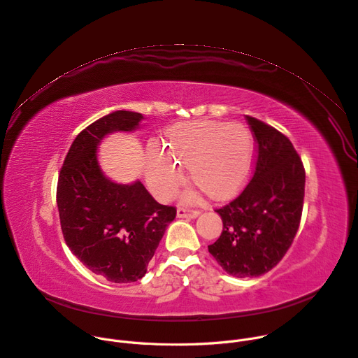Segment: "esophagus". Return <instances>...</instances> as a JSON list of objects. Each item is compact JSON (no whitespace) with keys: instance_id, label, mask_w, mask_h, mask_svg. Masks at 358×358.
Returning <instances> with one entry per match:
<instances>
[{"instance_id":"obj_1","label":"esophagus","mask_w":358,"mask_h":358,"mask_svg":"<svg viewBox=\"0 0 358 358\" xmlns=\"http://www.w3.org/2000/svg\"><path fill=\"white\" fill-rule=\"evenodd\" d=\"M200 211L194 210V208H187V207H180L177 211V217L180 218H196L199 217Z\"/></svg>"}]
</instances>
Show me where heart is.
<instances>
[{
	"instance_id": "obj_1",
	"label": "heart",
	"mask_w": 358,
	"mask_h": 358,
	"mask_svg": "<svg viewBox=\"0 0 358 358\" xmlns=\"http://www.w3.org/2000/svg\"><path fill=\"white\" fill-rule=\"evenodd\" d=\"M252 158V137L241 124L199 120L174 125L166 147L151 141L144 155L145 180L162 200L174 199L184 184L181 167L207 194L222 197L244 180Z\"/></svg>"
}]
</instances>
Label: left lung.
<instances>
[{"instance_id":"1","label":"left lung","mask_w":358,"mask_h":358,"mask_svg":"<svg viewBox=\"0 0 358 358\" xmlns=\"http://www.w3.org/2000/svg\"><path fill=\"white\" fill-rule=\"evenodd\" d=\"M255 141L254 173L244 189L215 208L222 220L210 254L229 274L258 277L275 267L301 221L306 170L291 141L274 127L245 115Z\"/></svg>"}]
</instances>
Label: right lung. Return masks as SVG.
Here are the masks:
<instances>
[{"label": "right lung", "instance_id": "right-lung-1", "mask_svg": "<svg viewBox=\"0 0 358 358\" xmlns=\"http://www.w3.org/2000/svg\"><path fill=\"white\" fill-rule=\"evenodd\" d=\"M140 113L115 111L94 121L76 137L57 184L64 240L94 274L111 282L144 277L177 210L157 203L145 187L108 180L96 161V145L113 131H133Z\"/></svg>", "mask_w": 358, "mask_h": 358}]
</instances>
